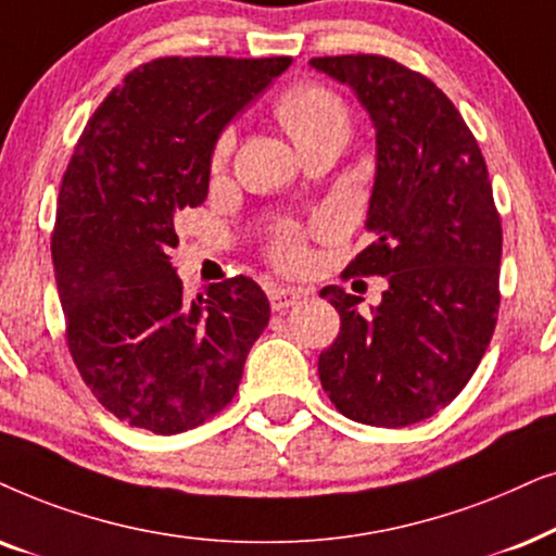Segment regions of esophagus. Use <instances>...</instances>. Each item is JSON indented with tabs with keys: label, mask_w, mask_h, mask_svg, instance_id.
Instances as JSON below:
<instances>
[{
	"label": "esophagus",
	"mask_w": 556,
	"mask_h": 556,
	"mask_svg": "<svg viewBox=\"0 0 556 556\" xmlns=\"http://www.w3.org/2000/svg\"><path fill=\"white\" fill-rule=\"evenodd\" d=\"M302 300V290H292V287H271L269 290V305L274 313H282L287 307H294Z\"/></svg>",
	"instance_id": "obj_1"
}]
</instances>
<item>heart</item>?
I'll return each instance as SVG.
<instances>
[{
    "label": "heart",
    "mask_w": 556,
    "mask_h": 556,
    "mask_svg": "<svg viewBox=\"0 0 556 556\" xmlns=\"http://www.w3.org/2000/svg\"><path fill=\"white\" fill-rule=\"evenodd\" d=\"M277 116L285 124V129L290 131L294 142L307 144L315 137L325 135V131L343 129L348 131V111L345 103L338 99L330 88L325 86H300L292 88L290 93L282 96V101L277 103ZM236 131L226 129L218 137L216 150H213V165H224L228 154L233 150ZM271 254L279 264L285 266H298L305 256V233L300 228L287 226L277 233V239L271 243Z\"/></svg>",
    "instance_id": "heart-1"
}]
</instances>
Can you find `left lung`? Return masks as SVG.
I'll return each mask as SVG.
<instances>
[{"mask_svg": "<svg viewBox=\"0 0 556 556\" xmlns=\"http://www.w3.org/2000/svg\"><path fill=\"white\" fill-rule=\"evenodd\" d=\"M309 65L351 86L376 127L374 241L343 277L389 282L371 315L325 287L340 332L317 371L348 419L406 427L460 394L493 338L503 231L488 167L460 111L421 73L361 53Z\"/></svg>", "mask_w": 556, "mask_h": 556, "instance_id": "left-lung-1", "label": "left lung"}]
</instances>
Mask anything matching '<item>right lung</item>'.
Listing matches in <instances>:
<instances>
[{
  "instance_id": "add662e5",
  "label": "right lung",
  "mask_w": 556,
  "mask_h": 556,
  "mask_svg": "<svg viewBox=\"0 0 556 556\" xmlns=\"http://www.w3.org/2000/svg\"><path fill=\"white\" fill-rule=\"evenodd\" d=\"M292 58H157L88 118L63 175L53 266L65 340L80 379L129 427L177 434L239 389L269 323L254 279L188 302L169 251L175 211L208 198L218 135Z\"/></svg>"
}]
</instances>
